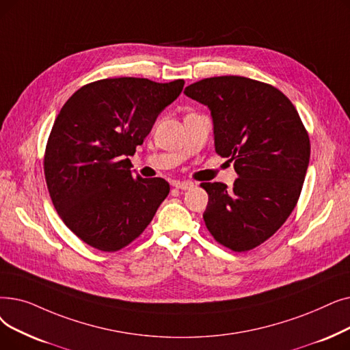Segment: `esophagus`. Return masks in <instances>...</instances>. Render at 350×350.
<instances>
[{
	"label": "esophagus",
	"instance_id": "1",
	"mask_svg": "<svg viewBox=\"0 0 350 350\" xmlns=\"http://www.w3.org/2000/svg\"><path fill=\"white\" fill-rule=\"evenodd\" d=\"M173 186L178 190H190L194 187V185L191 183V181H174Z\"/></svg>",
	"mask_w": 350,
	"mask_h": 350
}]
</instances>
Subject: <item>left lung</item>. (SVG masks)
<instances>
[{"mask_svg": "<svg viewBox=\"0 0 350 350\" xmlns=\"http://www.w3.org/2000/svg\"><path fill=\"white\" fill-rule=\"evenodd\" d=\"M207 105L215 148L234 163L232 189L202 183L206 227L220 245L247 252L275 234L293 211L310 159V142L295 105L270 84L221 75L186 87Z\"/></svg>", "mask_w": 350, "mask_h": 350, "instance_id": "obj_1", "label": "left lung"}]
</instances>
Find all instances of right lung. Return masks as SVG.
<instances>
[{
	"label": "right lung",
	"mask_w": 350,
	"mask_h": 350,
	"mask_svg": "<svg viewBox=\"0 0 350 350\" xmlns=\"http://www.w3.org/2000/svg\"><path fill=\"white\" fill-rule=\"evenodd\" d=\"M185 81L120 77L90 83L67 100L45 147L44 174L68 229L91 247L117 252L137 239L170 191L131 172L130 156Z\"/></svg>",
	"instance_id": "1"
}]
</instances>
